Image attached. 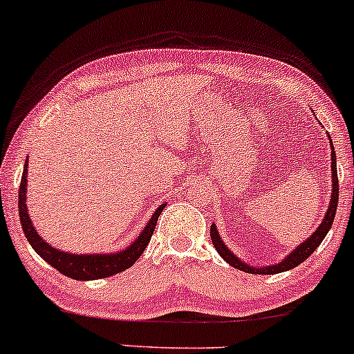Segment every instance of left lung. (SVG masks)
Wrapping results in <instances>:
<instances>
[{
  "label": "left lung",
  "mask_w": 354,
  "mask_h": 354,
  "mask_svg": "<svg viewBox=\"0 0 354 354\" xmlns=\"http://www.w3.org/2000/svg\"><path fill=\"white\" fill-rule=\"evenodd\" d=\"M331 142V138H329ZM331 174H333V189H331V201H329L328 210L324 214V219L321 222V225L317 227L313 236L309 239H306L304 242H301L299 245L292 252L288 254V257H284L281 263L272 264V266H266V268H254V266L245 264L244 261H241L239 257L234 256V252H230L225 244L222 242L219 232H217L216 224H212L210 227V239H212L214 248L216 251L221 254V257L224 261H227V264L232 266V268L239 269V271L244 272H251V274H277V272H283V271H289V269L296 268L299 266L303 261L308 259L313 252L316 251L317 245L323 242L324 237H326L328 230L331 229L333 221H335L336 216V207H337V196H339V185H337V172H336V153H335V147H333L331 142Z\"/></svg>",
  "instance_id": "8db88e82"
}]
</instances>
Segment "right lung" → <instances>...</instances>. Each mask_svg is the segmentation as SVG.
I'll return each instance as SVG.
<instances>
[{
  "label": "right lung",
  "mask_w": 354,
  "mask_h": 354,
  "mask_svg": "<svg viewBox=\"0 0 354 354\" xmlns=\"http://www.w3.org/2000/svg\"><path fill=\"white\" fill-rule=\"evenodd\" d=\"M26 170H28V158L25 160V169H23L21 176V185L18 190V209H19V221H21L23 232H25L28 242L31 248L37 251V254L41 259H45L50 266H53L57 271H59L65 276L71 277L77 281H91V279H103V277L115 276V274L125 271L130 266L137 263L138 257L145 251L147 244L150 242L153 230H156V224L160 212L164 210L165 204H162L147 225L138 234L129 248L124 251L112 252V254H73V252H63L59 249H55L48 242L43 241L39 234L31 224L30 216H28L26 207Z\"/></svg>",
  "instance_id": "add662e5"
}]
</instances>
